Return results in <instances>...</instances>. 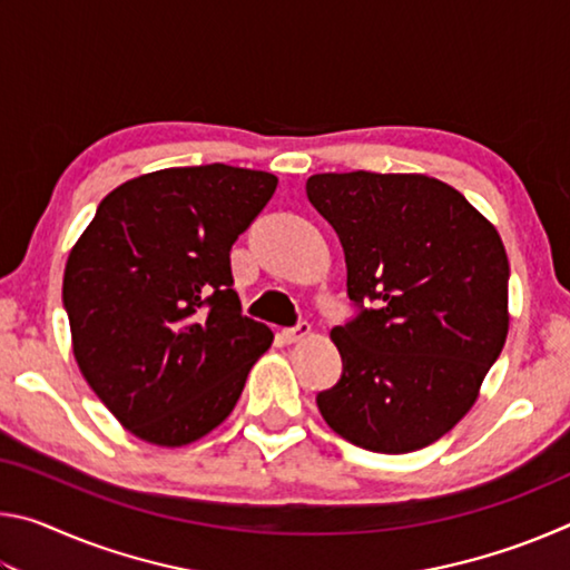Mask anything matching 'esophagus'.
Segmentation results:
<instances>
[{"label":"esophagus","mask_w":570,"mask_h":570,"mask_svg":"<svg viewBox=\"0 0 570 570\" xmlns=\"http://www.w3.org/2000/svg\"><path fill=\"white\" fill-rule=\"evenodd\" d=\"M308 332H312V326H308V322L306 320H298L294 326H286V330L282 332V336H284L286 344H292V342L304 340Z\"/></svg>","instance_id":"obj_1"}]
</instances>
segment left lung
<instances>
[{
	"label": "left lung",
	"instance_id": "8db88e82",
	"mask_svg": "<svg viewBox=\"0 0 570 570\" xmlns=\"http://www.w3.org/2000/svg\"><path fill=\"white\" fill-rule=\"evenodd\" d=\"M306 196L342 240L354 306L332 330L342 377L316 394L322 417L372 452L428 448L472 407L503 352V240L428 176L316 173Z\"/></svg>",
	"mask_w": 570,
	"mask_h": 570
}]
</instances>
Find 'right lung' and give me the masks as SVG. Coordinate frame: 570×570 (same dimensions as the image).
Wrapping results in <instances>:
<instances>
[{"label": "right lung", "instance_id": "add662e5", "mask_svg": "<svg viewBox=\"0 0 570 570\" xmlns=\"http://www.w3.org/2000/svg\"><path fill=\"white\" fill-rule=\"evenodd\" d=\"M276 176L210 163L132 178L102 198L65 266L75 360L132 435L186 445L224 422L272 330L240 312L230 246Z\"/></svg>", "mask_w": 570, "mask_h": 570}]
</instances>
